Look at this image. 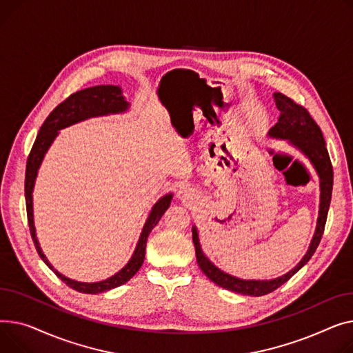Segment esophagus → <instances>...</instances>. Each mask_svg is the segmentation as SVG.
<instances>
[{
  "mask_svg": "<svg viewBox=\"0 0 353 353\" xmlns=\"http://www.w3.org/2000/svg\"><path fill=\"white\" fill-rule=\"evenodd\" d=\"M194 196V191L191 188H183L178 192V198L182 201H191Z\"/></svg>",
  "mask_w": 353,
  "mask_h": 353,
  "instance_id": "obj_1",
  "label": "esophagus"
}]
</instances>
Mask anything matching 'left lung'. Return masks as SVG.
<instances>
[{"label":"left lung","instance_id":"left-lung-1","mask_svg":"<svg viewBox=\"0 0 353 353\" xmlns=\"http://www.w3.org/2000/svg\"><path fill=\"white\" fill-rule=\"evenodd\" d=\"M274 99L276 103V108L279 110V118L275 125L269 130L268 135L276 139H286L289 143H292L295 148H298L309 161L314 165L319 175V186H321V203H319V216L316 222L315 235L310 241L307 248V252L303 255L301 262L289 271L288 274L271 279V281H246L235 278L230 274L221 271L208 258H206L201 250V243L198 238L196 228L192 226V241L195 245L196 261L201 268V271L208 276L214 283L219 285L228 291H232L241 295H250V296H262L266 294L274 292L281 285L286 281L291 279L299 269L306 265V262L312 258L316 248L322 239L326 216L330 205V198H332V185H334V171L332 163L325 147V139L322 135L321 128L318 123L310 117L306 108H303L294 99L288 98L281 92L274 94Z\"/></svg>","mask_w":353,"mask_h":353}]
</instances>
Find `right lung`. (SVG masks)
<instances>
[{
    "mask_svg": "<svg viewBox=\"0 0 353 353\" xmlns=\"http://www.w3.org/2000/svg\"><path fill=\"white\" fill-rule=\"evenodd\" d=\"M130 108V102L122 97V91L118 85H97L91 88L81 90L72 95H70L64 102H61L59 105L47 117L44 121L43 127L39 128V132L37 135V139L32 145L31 152L27 159V170H26V203H27V216H28V225L31 238L34 241V245L37 248V252L43 259L47 266L54 271V274L64 281L70 288L75 289V291L81 294H101L107 292L110 289H114L117 286H121L125 282H128L142 266L143 258H145V246H147V239L151 231L155 228V225L159 222L162 215L170 208L172 194L163 195L154 206L150 212L148 219L145 221V225L142 228L141 236L138 239L135 251L128 261V263L123 266L119 272L112 275L108 279H103L99 282H78L74 279H70L59 274L57 269L48 262L46 255L41 250L39 242L37 239L35 226H34V210H32V192L34 185L37 179L38 170L41 167L48 148L58 135L59 130H64L70 125H74L77 122L85 121L88 118L94 117H103L110 114H122Z\"/></svg>",
    "mask_w": 353,
    "mask_h": 353,
    "instance_id": "1",
    "label": "right lung"
}]
</instances>
